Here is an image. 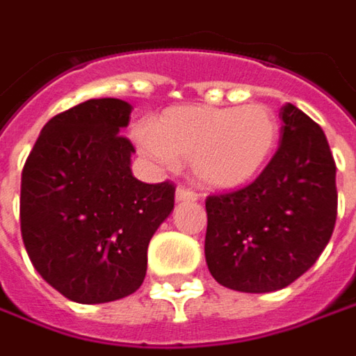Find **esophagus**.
<instances>
[{
  "mask_svg": "<svg viewBox=\"0 0 356 356\" xmlns=\"http://www.w3.org/2000/svg\"><path fill=\"white\" fill-rule=\"evenodd\" d=\"M175 198H177L179 202H183V200H197L198 195L193 191V188L188 187H177V193H175Z\"/></svg>",
  "mask_w": 356,
  "mask_h": 356,
  "instance_id": "obj_1",
  "label": "esophagus"
}]
</instances>
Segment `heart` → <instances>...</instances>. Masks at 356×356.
Returning a JSON list of instances; mask_svg holds the SVG:
<instances>
[{
    "label": "heart",
    "mask_w": 356,
    "mask_h": 356,
    "mask_svg": "<svg viewBox=\"0 0 356 356\" xmlns=\"http://www.w3.org/2000/svg\"><path fill=\"white\" fill-rule=\"evenodd\" d=\"M279 140V120L263 103L243 107H171L138 134L142 154L161 165L188 159L207 188H234L253 179Z\"/></svg>",
    "instance_id": "heart-1"
}]
</instances>
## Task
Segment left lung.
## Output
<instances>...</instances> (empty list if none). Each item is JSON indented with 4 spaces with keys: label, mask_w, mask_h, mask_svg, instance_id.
I'll list each match as a JSON object with an SVG mask.
<instances>
[{
    "label": "left lung",
    "mask_w": 356,
    "mask_h": 356,
    "mask_svg": "<svg viewBox=\"0 0 356 356\" xmlns=\"http://www.w3.org/2000/svg\"><path fill=\"white\" fill-rule=\"evenodd\" d=\"M280 144L255 181L207 197L210 275L239 292H273L316 263L337 218L335 159L318 122L286 103Z\"/></svg>",
    "instance_id": "1"
}]
</instances>
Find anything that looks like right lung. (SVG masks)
I'll return each mask as SVG.
<instances>
[{
  "label": "right lung",
  "instance_id": "1",
  "mask_svg": "<svg viewBox=\"0 0 356 356\" xmlns=\"http://www.w3.org/2000/svg\"><path fill=\"white\" fill-rule=\"evenodd\" d=\"M132 107L89 99L52 117L21 173V236L38 275L79 304H105L144 282L147 243L175 204V185L130 169L120 134Z\"/></svg>",
  "mask_w": 356,
  "mask_h": 356
}]
</instances>
